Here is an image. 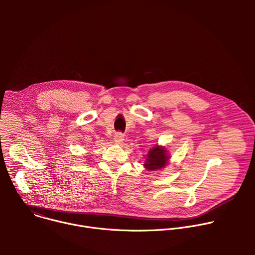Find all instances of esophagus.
<instances>
[{"mask_svg": "<svg viewBox=\"0 0 255 255\" xmlns=\"http://www.w3.org/2000/svg\"><path fill=\"white\" fill-rule=\"evenodd\" d=\"M114 141H115L116 143H118V144H121V143L124 141V136H123V134H122L121 132H117V133L115 134V136H114Z\"/></svg>", "mask_w": 255, "mask_h": 255, "instance_id": "obj_1", "label": "esophagus"}]
</instances>
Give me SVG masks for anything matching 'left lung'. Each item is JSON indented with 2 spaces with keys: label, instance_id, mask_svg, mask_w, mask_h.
<instances>
[{
  "label": "left lung",
  "instance_id": "8db88e82",
  "mask_svg": "<svg viewBox=\"0 0 255 255\" xmlns=\"http://www.w3.org/2000/svg\"><path fill=\"white\" fill-rule=\"evenodd\" d=\"M167 160L168 154L166 153L165 148L156 145L151 150H149L144 166L148 170H157L164 167Z\"/></svg>",
  "mask_w": 255,
  "mask_h": 255
}]
</instances>
